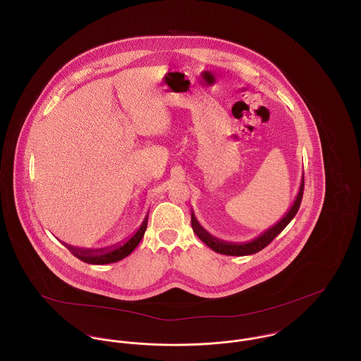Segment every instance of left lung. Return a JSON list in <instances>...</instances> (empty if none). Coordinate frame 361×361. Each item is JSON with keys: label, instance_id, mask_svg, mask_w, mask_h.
Listing matches in <instances>:
<instances>
[{"label": "left lung", "instance_id": "obj_1", "mask_svg": "<svg viewBox=\"0 0 361 361\" xmlns=\"http://www.w3.org/2000/svg\"><path fill=\"white\" fill-rule=\"evenodd\" d=\"M303 190H305V175L302 176L299 193H298L293 204L289 208V211L275 225H272L271 228L264 231L261 235H258L257 238H255V239H252L249 242H245V243H231V242H225V240H221V239L212 236L211 233H208L206 229L200 225V222L196 219L193 211H192V228H193L195 233L199 236V239L203 243H206L209 249H212L214 252H216L219 255H225V256H249V255H255V253H258L259 250H262L265 246H268L288 226V224L295 218V215L299 211L300 203H302Z\"/></svg>", "mask_w": 361, "mask_h": 361}]
</instances>
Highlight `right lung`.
Instances as JSON below:
<instances>
[{"mask_svg": "<svg viewBox=\"0 0 361 361\" xmlns=\"http://www.w3.org/2000/svg\"><path fill=\"white\" fill-rule=\"evenodd\" d=\"M147 219H149V214L146 215V218L143 219L140 228L135 232L133 236H130L126 242L115 245V246H111V247H104V249H82V247L69 246L66 243H63V245L75 257L82 259L83 262L96 264V265L116 262V261L129 256L137 247V245L140 243V240L145 236V232H146V228H147Z\"/></svg>", "mask_w": 361, "mask_h": 361, "instance_id": "1", "label": "right lung"}]
</instances>
